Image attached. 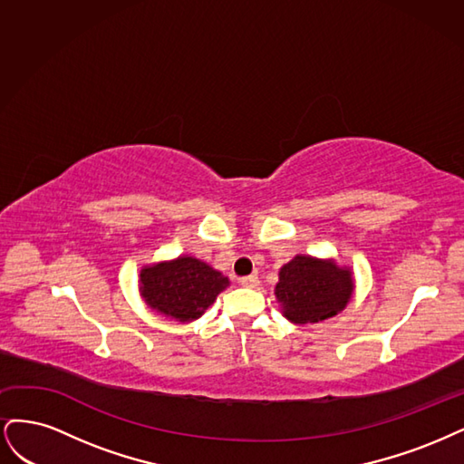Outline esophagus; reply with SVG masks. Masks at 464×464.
I'll list each match as a JSON object with an SVG mask.
<instances>
[{
  "instance_id": "1",
  "label": "esophagus",
  "mask_w": 464,
  "mask_h": 464,
  "mask_svg": "<svg viewBox=\"0 0 464 464\" xmlns=\"http://www.w3.org/2000/svg\"><path fill=\"white\" fill-rule=\"evenodd\" d=\"M238 283H241L243 287H248V289H256L260 281H258V277H256V276H245V277L238 279Z\"/></svg>"
}]
</instances>
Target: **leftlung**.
I'll return each mask as SVG.
<instances>
[{
  "label": "left lung",
  "instance_id": "left-lung-1",
  "mask_svg": "<svg viewBox=\"0 0 464 464\" xmlns=\"http://www.w3.org/2000/svg\"><path fill=\"white\" fill-rule=\"evenodd\" d=\"M353 276L330 260L295 256L281 267L276 287L283 316L295 324H312L335 316L347 306Z\"/></svg>",
  "mask_w": 464,
  "mask_h": 464
}]
</instances>
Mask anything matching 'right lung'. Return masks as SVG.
<instances>
[{"label":"right lung","mask_w":464,"mask_h":464,"mask_svg":"<svg viewBox=\"0 0 464 464\" xmlns=\"http://www.w3.org/2000/svg\"><path fill=\"white\" fill-rule=\"evenodd\" d=\"M140 291L148 306L179 322H190L210 308L229 285L227 277L208 264L181 256L140 272Z\"/></svg>","instance_id":"obj_1"}]
</instances>
